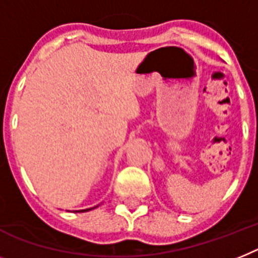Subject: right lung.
I'll use <instances>...</instances> for the list:
<instances>
[{
	"mask_svg": "<svg viewBox=\"0 0 258 258\" xmlns=\"http://www.w3.org/2000/svg\"><path fill=\"white\" fill-rule=\"evenodd\" d=\"M96 207H99V206H96ZM96 207H92V208H87V210H80V211H76V212H87V211H91V210H93V208H96Z\"/></svg>",
	"mask_w": 258,
	"mask_h": 258,
	"instance_id": "right-lung-1",
	"label": "right lung"
}]
</instances>
